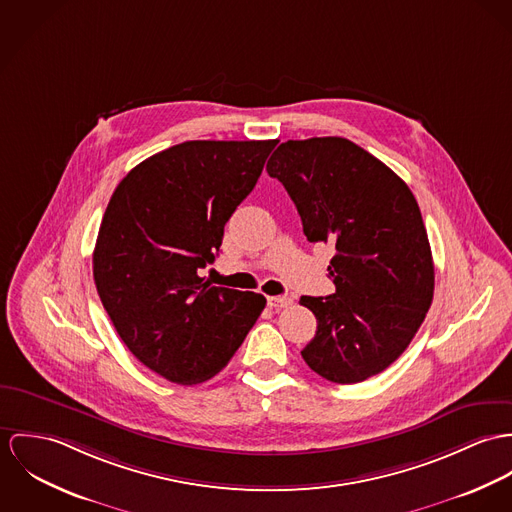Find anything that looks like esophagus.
I'll return each mask as SVG.
<instances>
[{
    "label": "esophagus",
    "instance_id": "esophagus-1",
    "mask_svg": "<svg viewBox=\"0 0 512 512\" xmlns=\"http://www.w3.org/2000/svg\"><path fill=\"white\" fill-rule=\"evenodd\" d=\"M292 304V298L290 296H269L267 298V306L273 308V310H281Z\"/></svg>",
    "mask_w": 512,
    "mask_h": 512
}]
</instances>
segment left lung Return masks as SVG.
<instances>
[{"label":"left lung","instance_id":"obj_1","mask_svg":"<svg viewBox=\"0 0 512 512\" xmlns=\"http://www.w3.org/2000/svg\"><path fill=\"white\" fill-rule=\"evenodd\" d=\"M310 243H332L330 296H302L318 320L300 353L320 377L351 385L385 371L418 332L434 296V263L406 182L343 137L286 141L267 163Z\"/></svg>","mask_w":512,"mask_h":512}]
</instances>
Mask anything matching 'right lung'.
Here are the masks:
<instances>
[{
  "instance_id": "right-lung-1",
  "label": "right lung",
  "mask_w": 512,
  "mask_h": 512,
  "mask_svg": "<svg viewBox=\"0 0 512 512\" xmlns=\"http://www.w3.org/2000/svg\"><path fill=\"white\" fill-rule=\"evenodd\" d=\"M277 143L186 141L139 163L112 194L94 283L127 349L167 381L220 373L267 304L202 273Z\"/></svg>"
}]
</instances>
